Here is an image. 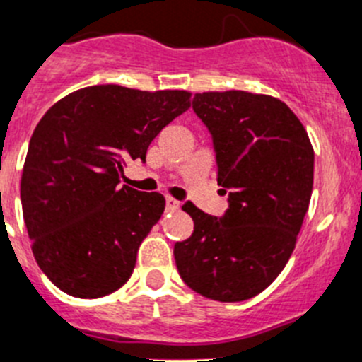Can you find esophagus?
Masks as SVG:
<instances>
[{"mask_svg":"<svg viewBox=\"0 0 362 362\" xmlns=\"http://www.w3.org/2000/svg\"><path fill=\"white\" fill-rule=\"evenodd\" d=\"M165 209H168L170 212L178 211V209H180V202L175 200L173 197H168V198H165Z\"/></svg>","mask_w":362,"mask_h":362,"instance_id":"esophagus-1","label":"esophagus"}]
</instances>
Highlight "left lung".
I'll return each instance as SVG.
<instances>
[{
	"instance_id": "obj_1",
	"label": "left lung",
	"mask_w": 362,
	"mask_h": 362,
	"mask_svg": "<svg viewBox=\"0 0 362 362\" xmlns=\"http://www.w3.org/2000/svg\"><path fill=\"white\" fill-rule=\"evenodd\" d=\"M192 109L212 134L230 207L216 218L187 202L194 230L175 245V262L192 291L243 302L264 291L295 250L313 192V144L295 112L268 94L211 90Z\"/></svg>"
}]
</instances>
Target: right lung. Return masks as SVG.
Returning a JSON list of instances; mask_svg holds the SVG:
<instances>
[{
    "instance_id": "1",
    "label": "right lung",
    "mask_w": 362,
    "mask_h": 362,
    "mask_svg": "<svg viewBox=\"0 0 362 362\" xmlns=\"http://www.w3.org/2000/svg\"><path fill=\"white\" fill-rule=\"evenodd\" d=\"M189 107V90L107 83L67 94L37 123L23 165V218L37 264L60 291L100 298L130 279L165 200L119 185L123 165L144 160Z\"/></svg>"
}]
</instances>
